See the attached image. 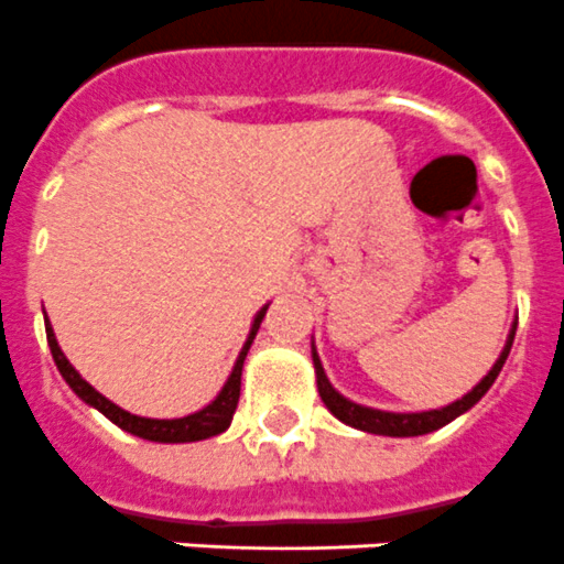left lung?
I'll list each match as a JSON object with an SVG mask.
<instances>
[{"label":"left lung","instance_id":"1","mask_svg":"<svg viewBox=\"0 0 564 564\" xmlns=\"http://www.w3.org/2000/svg\"><path fill=\"white\" fill-rule=\"evenodd\" d=\"M517 322L508 330L506 344H502L500 356H497L495 367L480 378V381L471 387L463 398L452 401L449 406H437V410H423V412H390V410H376V406H364V403L350 401L347 395L336 390L327 378L325 367H322V358L316 352V341H311V356H313V370H316V387L318 395L325 401L327 410L333 412V417H338L341 423L352 426V430L370 432V435H383V437H417V435H430V432L441 430L446 423H452L455 417H460L463 412H468L491 390V383L500 376L502 364H506L508 352H511V344H514Z\"/></svg>","mask_w":564,"mask_h":564}]
</instances>
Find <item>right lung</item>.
<instances>
[{"instance_id":"1","label":"right lung","mask_w":564,"mask_h":564,"mask_svg":"<svg viewBox=\"0 0 564 564\" xmlns=\"http://www.w3.org/2000/svg\"><path fill=\"white\" fill-rule=\"evenodd\" d=\"M268 305H271V302H268ZM268 305L259 307L257 316H253L246 344H242V350H239L237 361H234V367H231V376L226 378V383H223V390L217 392V398H214L208 406H203V410L192 412V415H186V417H141V415H132V412L121 410L118 403H112L109 398H104L101 392L93 387V383L84 381L82 372H78L76 367L67 361V356H64L62 347H58L56 333H53V325H50L47 318H44V330H47L50 352H53V361H56L58 372H62V378L67 381L69 390L76 392V395L82 398L87 406H93V410L101 412L104 417H109V421H112L118 430L129 432V435H134V437H143V441L194 443V441H206V437L220 435V432H226L228 426H231L234 410H237V401H239L242 364H246V356H248V350H251L253 338H257L259 325H262V318H265Z\"/></svg>"}]
</instances>
